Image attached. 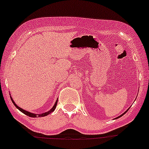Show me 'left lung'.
Segmentation results:
<instances>
[{
    "mask_svg": "<svg viewBox=\"0 0 149 149\" xmlns=\"http://www.w3.org/2000/svg\"><path fill=\"white\" fill-rule=\"evenodd\" d=\"M127 111H128V110H126V112H124V113H123V114H122V115H120V116H118V118H120V117H121V116H122V115H124V114H125V113H126V112H127Z\"/></svg>",
    "mask_w": 149,
    "mask_h": 149,
    "instance_id": "obj_1",
    "label": "left lung"
}]
</instances>
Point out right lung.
Returning <instances> with one entry per match:
<instances>
[{
  "label": "right lung",
  "mask_w": 149,
  "mask_h": 149,
  "mask_svg": "<svg viewBox=\"0 0 149 149\" xmlns=\"http://www.w3.org/2000/svg\"><path fill=\"white\" fill-rule=\"evenodd\" d=\"M11 100H12V102H13L14 105H15V106L17 108V109H19V110L20 111V112H23V113H24L25 115H28V116H29V117H31V118H35V117H37V116H38V117H43V116H46V115H49V114H51V112H54V109H55L56 107V104H57V101H56L55 104H54V106L53 107V108H52V109H51V110H50V111H48V112H45V113L40 114V115H36V114L31 113V112H27V111H26V110H24V109H21V108H20V107H18L17 105V104H15V102H14V101H13V99H12V98H11Z\"/></svg>",
  "instance_id": "right-lung-1"
}]
</instances>
